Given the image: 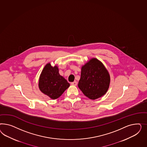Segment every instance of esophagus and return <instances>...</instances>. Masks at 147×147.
<instances>
[{
  "label": "esophagus",
  "instance_id": "esophagus-1",
  "mask_svg": "<svg viewBox=\"0 0 147 147\" xmlns=\"http://www.w3.org/2000/svg\"><path fill=\"white\" fill-rule=\"evenodd\" d=\"M71 85H73V86H76L77 85V82L76 81L73 82H71Z\"/></svg>",
  "mask_w": 147,
  "mask_h": 147
}]
</instances>
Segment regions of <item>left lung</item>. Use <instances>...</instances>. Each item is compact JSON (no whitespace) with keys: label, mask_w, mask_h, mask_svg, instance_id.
<instances>
[{"label":"left lung","mask_w":147,"mask_h":147,"mask_svg":"<svg viewBox=\"0 0 147 147\" xmlns=\"http://www.w3.org/2000/svg\"><path fill=\"white\" fill-rule=\"evenodd\" d=\"M110 80L109 74L102 63L92 58L81 67L78 87L85 96L95 100L106 93Z\"/></svg>","instance_id":"1"}]
</instances>
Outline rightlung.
<instances>
[{"instance_id": "add662e5", "label": "right lung", "mask_w": 147, "mask_h": 147, "mask_svg": "<svg viewBox=\"0 0 147 147\" xmlns=\"http://www.w3.org/2000/svg\"><path fill=\"white\" fill-rule=\"evenodd\" d=\"M69 86L67 80L59 74L57 66L52 67L50 63L46 64L39 80L41 92L54 100L59 98Z\"/></svg>"}]
</instances>
